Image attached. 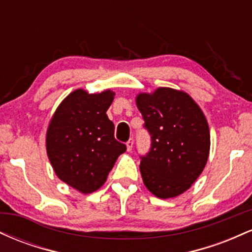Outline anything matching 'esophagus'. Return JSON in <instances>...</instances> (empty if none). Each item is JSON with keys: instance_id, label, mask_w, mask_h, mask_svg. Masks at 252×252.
<instances>
[{"instance_id": "obj_1", "label": "esophagus", "mask_w": 252, "mask_h": 252, "mask_svg": "<svg viewBox=\"0 0 252 252\" xmlns=\"http://www.w3.org/2000/svg\"><path fill=\"white\" fill-rule=\"evenodd\" d=\"M132 146H134V138H129L128 140V142H126V150H128V152H130V150L132 149Z\"/></svg>"}]
</instances>
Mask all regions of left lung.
<instances>
[{"label":"left lung","instance_id":"left-lung-1","mask_svg":"<svg viewBox=\"0 0 252 252\" xmlns=\"http://www.w3.org/2000/svg\"><path fill=\"white\" fill-rule=\"evenodd\" d=\"M136 104L150 135V148L141 155L146 187L161 199L189 189L207 162L210 129L204 114L189 94L168 88L141 94Z\"/></svg>","mask_w":252,"mask_h":252}]
</instances>
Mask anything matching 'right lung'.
I'll return each mask as SVG.
<instances>
[{"label": "right lung", "instance_id": "add662e5", "mask_svg": "<svg viewBox=\"0 0 252 252\" xmlns=\"http://www.w3.org/2000/svg\"><path fill=\"white\" fill-rule=\"evenodd\" d=\"M114 96L110 90L97 94L76 90L63 100L48 126L46 148L54 172L85 194L102 186L126 150L106 116Z\"/></svg>", "mask_w": 252, "mask_h": 252}]
</instances>
